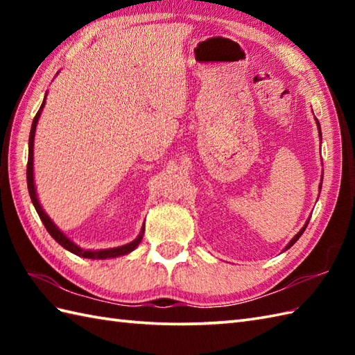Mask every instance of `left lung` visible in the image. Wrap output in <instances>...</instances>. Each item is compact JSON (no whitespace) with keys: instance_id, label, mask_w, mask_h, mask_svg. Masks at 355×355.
Here are the masks:
<instances>
[{"instance_id":"left-lung-1","label":"left lung","mask_w":355,"mask_h":355,"mask_svg":"<svg viewBox=\"0 0 355 355\" xmlns=\"http://www.w3.org/2000/svg\"><path fill=\"white\" fill-rule=\"evenodd\" d=\"M315 123H318V130H319V137H320V140H322V131H320V123H319V120H318V119H315ZM322 180H323V175H322ZM320 189H322V183L319 184V193H320ZM308 223H310V220H306L305 225H304V227H302V229H300V230H299V233H297V235H294V236H293V239L290 241V243L285 245V248H284V252H285V250H288V248H290V247H291V245H293L294 243H296V241H297V239H299L300 236H302V233L305 232V229H306V225H308Z\"/></svg>"}]
</instances>
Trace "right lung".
<instances>
[{
  "mask_svg": "<svg viewBox=\"0 0 355 355\" xmlns=\"http://www.w3.org/2000/svg\"><path fill=\"white\" fill-rule=\"evenodd\" d=\"M45 99H47V93H45V97L42 101V105L40 111L36 112V116L33 119V123H32V130H30V137H28V162H27V187H28V193H30V198H32L33 206L36 209L37 215H40L42 224L45 225V229L51 235V238L56 241L58 244H61L65 250H69L74 254L82 256V258H88V259H110V258H117V256H123L131 253L132 250L137 248V245L141 243L143 239V233H145V224L141 225V230L139 233V236L135 238L131 243H128L125 245H120V247H112V248H102V250H85V248L79 247L78 244H74L73 241L65 235L64 232L59 230L58 225L51 221V218L44 212L42 206L40 205V200H37V193H36V187H35V177H33V141H35V132H36V125H37V120L41 117V112L44 110V105H45Z\"/></svg>",
  "mask_w": 355,
  "mask_h": 355,
  "instance_id": "obj_1",
  "label": "right lung"
}]
</instances>
